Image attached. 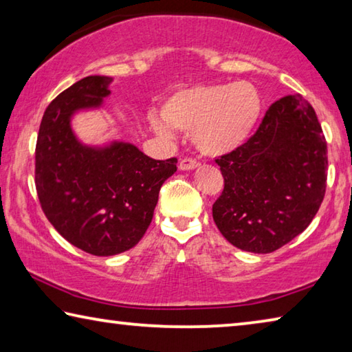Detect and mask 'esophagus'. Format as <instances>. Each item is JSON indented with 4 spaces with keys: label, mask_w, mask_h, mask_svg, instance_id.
I'll return each mask as SVG.
<instances>
[{
    "label": "esophagus",
    "mask_w": 352,
    "mask_h": 352,
    "mask_svg": "<svg viewBox=\"0 0 352 352\" xmlns=\"http://www.w3.org/2000/svg\"><path fill=\"white\" fill-rule=\"evenodd\" d=\"M200 166V163L195 162V160H190V158H184L180 162V164H178V169L180 170H194L197 169Z\"/></svg>",
    "instance_id": "1"
}]
</instances>
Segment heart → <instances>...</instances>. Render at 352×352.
<instances>
[{
	"mask_svg": "<svg viewBox=\"0 0 352 352\" xmlns=\"http://www.w3.org/2000/svg\"><path fill=\"white\" fill-rule=\"evenodd\" d=\"M262 99L253 83H211L183 88L164 100L158 116H151L157 135L169 138L170 129L190 132L200 153L222 157L245 142L259 121Z\"/></svg>",
	"mask_w": 352,
	"mask_h": 352,
	"instance_id": "obj_1",
	"label": "heart"
}]
</instances>
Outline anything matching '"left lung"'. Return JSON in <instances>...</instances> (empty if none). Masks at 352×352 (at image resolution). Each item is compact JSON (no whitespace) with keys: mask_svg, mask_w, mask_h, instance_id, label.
<instances>
[{"mask_svg":"<svg viewBox=\"0 0 352 352\" xmlns=\"http://www.w3.org/2000/svg\"><path fill=\"white\" fill-rule=\"evenodd\" d=\"M225 188L212 205L222 236L250 253H272L305 231L323 201L327 148L301 94L273 102L245 144L216 160Z\"/></svg>","mask_w":352,"mask_h":352,"instance_id":"8db88e82","label":"left lung"}]
</instances>
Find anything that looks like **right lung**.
Instances as JSON below:
<instances>
[{"instance_id":"obj_1","label":"right lung","mask_w":352,"mask_h":352,"mask_svg":"<svg viewBox=\"0 0 352 352\" xmlns=\"http://www.w3.org/2000/svg\"><path fill=\"white\" fill-rule=\"evenodd\" d=\"M113 77L88 76L47 105L35 147V186L45 216L65 239L94 256L127 252L152 222L160 188L177 160H153L132 142L87 144L73 129L100 110Z\"/></svg>"}]
</instances>
